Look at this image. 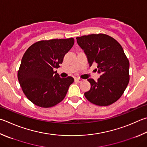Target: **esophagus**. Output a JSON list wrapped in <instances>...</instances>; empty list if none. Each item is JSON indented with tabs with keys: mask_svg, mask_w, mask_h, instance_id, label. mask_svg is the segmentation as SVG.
I'll return each instance as SVG.
<instances>
[{
	"mask_svg": "<svg viewBox=\"0 0 147 147\" xmlns=\"http://www.w3.org/2000/svg\"><path fill=\"white\" fill-rule=\"evenodd\" d=\"M75 80L77 81L78 82H82L84 81V79H82V78H76Z\"/></svg>",
	"mask_w": 147,
	"mask_h": 147,
	"instance_id": "1",
	"label": "esophagus"
}]
</instances>
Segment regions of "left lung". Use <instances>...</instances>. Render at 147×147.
I'll return each mask as SVG.
<instances>
[{
    "mask_svg": "<svg viewBox=\"0 0 147 147\" xmlns=\"http://www.w3.org/2000/svg\"><path fill=\"white\" fill-rule=\"evenodd\" d=\"M89 65L97 63L101 76L95 82L88 79L90 89L85 96L90 103L108 106L119 99L129 82V61L121 45L105 34H92L76 38Z\"/></svg>",
    "mask_w": 147,
    "mask_h": 147,
    "instance_id": "1",
    "label": "left lung"
}]
</instances>
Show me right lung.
<instances>
[{"label":"right lung","mask_w":147,"mask_h":147,"mask_svg":"<svg viewBox=\"0 0 147 147\" xmlns=\"http://www.w3.org/2000/svg\"><path fill=\"white\" fill-rule=\"evenodd\" d=\"M74 43L73 38L40 40L26 50L17 76L23 92L34 105L49 108L64 99L74 78H60L54 69L59 67Z\"/></svg>","instance_id":"1"}]
</instances>
